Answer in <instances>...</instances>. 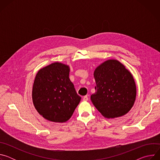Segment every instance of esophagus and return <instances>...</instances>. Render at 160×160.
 <instances>
[{
	"instance_id": "obj_1",
	"label": "esophagus",
	"mask_w": 160,
	"mask_h": 160,
	"mask_svg": "<svg viewBox=\"0 0 160 160\" xmlns=\"http://www.w3.org/2000/svg\"><path fill=\"white\" fill-rule=\"evenodd\" d=\"M82 99H83V101H88V96H85L83 97Z\"/></svg>"
}]
</instances>
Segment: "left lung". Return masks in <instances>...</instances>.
Masks as SVG:
<instances>
[{
	"instance_id": "left-lung-1",
	"label": "left lung",
	"mask_w": 160,
	"mask_h": 160,
	"mask_svg": "<svg viewBox=\"0 0 160 160\" xmlns=\"http://www.w3.org/2000/svg\"><path fill=\"white\" fill-rule=\"evenodd\" d=\"M96 92L90 99L94 106L108 118L123 116L132 108L136 85L131 73L115 59L108 60L94 71Z\"/></svg>"
}]
</instances>
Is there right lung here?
I'll list each match as a JSON object with an SVG mask.
<instances>
[{"mask_svg":"<svg viewBox=\"0 0 160 160\" xmlns=\"http://www.w3.org/2000/svg\"><path fill=\"white\" fill-rule=\"evenodd\" d=\"M69 73L68 65L54 62L40 69L35 77L33 103L40 115L49 121H68L80 101Z\"/></svg>","mask_w":160,"mask_h":160,"instance_id":"right-lung-1","label":"right lung"}]
</instances>
